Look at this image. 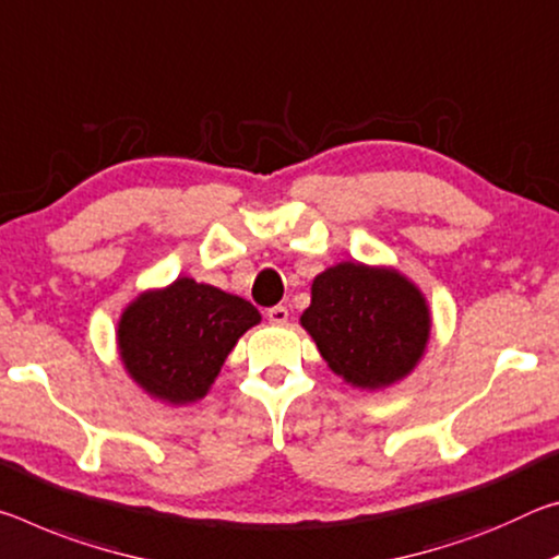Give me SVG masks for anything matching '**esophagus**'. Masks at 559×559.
I'll return each instance as SVG.
<instances>
[{"mask_svg": "<svg viewBox=\"0 0 559 559\" xmlns=\"http://www.w3.org/2000/svg\"><path fill=\"white\" fill-rule=\"evenodd\" d=\"M267 319L272 324H285L289 319V309L282 307V305H274L267 309Z\"/></svg>", "mask_w": 559, "mask_h": 559, "instance_id": "obj_1", "label": "esophagus"}]
</instances>
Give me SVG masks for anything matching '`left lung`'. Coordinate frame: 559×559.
<instances>
[{"instance_id": "1", "label": "left lung", "mask_w": 559, "mask_h": 559, "mask_svg": "<svg viewBox=\"0 0 559 559\" xmlns=\"http://www.w3.org/2000/svg\"><path fill=\"white\" fill-rule=\"evenodd\" d=\"M334 373L354 386L381 389L404 379L426 349V299L393 270L342 262L319 274L301 314Z\"/></svg>"}]
</instances>
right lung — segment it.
Listing matches in <instances>:
<instances>
[{
    "label": "right lung",
    "mask_w": 559,
    "mask_h": 559,
    "mask_svg": "<svg viewBox=\"0 0 559 559\" xmlns=\"http://www.w3.org/2000/svg\"><path fill=\"white\" fill-rule=\"evenodd\" d=\"M260 312L242 297L180 277L145 292L118 324L123 364L141 386L170 404L203 399L219 366Z\"/></svg>",
    "instance_id": "right-lung-1"
}]
</instances>
